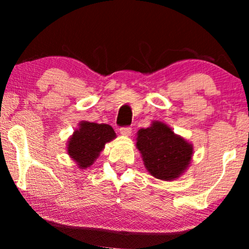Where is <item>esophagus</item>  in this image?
Here are the masks:
<instances>
[{
    "label": "esophagus",
    "mask_w": 249,
    "mask_h": 249,
    "mask_svg": "<svg viewBox=\"0 0 249 249\" xmlns=\"http://www.w3.org/2000/svg\"><path fill=\"white\" fill-rule=\"evenodd\" d=\"M119 132H121L122 136L130 137L131 136V132H132V130H131V127H122Z\"/></svg>",
    "instance_id": "obj_1"
}]
</instances>
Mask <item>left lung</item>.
<instances>
[{
  "instance_id": "8db88e82",
  "label": "left lung",
  "mask_w": 249,
  "mask_h": 249,
  "mask_svg": "<svg viewBox=\"0 0 249 249\" xmlns=\"http://www.w3.org/2000/svg\"><path fill=\"white\" fill-rule=\"evenodd\" d=\"M136 141L145 167L157 179H178L192 160L193 145L162 122L154 121L148 127L141 128Z\"/></svg>"
}]
</instances>
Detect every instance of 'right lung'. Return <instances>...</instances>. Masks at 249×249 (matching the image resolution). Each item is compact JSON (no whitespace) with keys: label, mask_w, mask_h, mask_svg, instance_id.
<instances>
[{"label":"right lung","mask_w":249,"mask_h":249,"mask_svg":"<svg viewBox=\"0 0 249 249\" xmlns=\"http://www.w3.org/2000/svg\"><path fill=\"white\" fill-rule=\"evenodd\" d=\"M116 137L110 125L82 121L68 141L67 152L79 168L90 167L104 150L105 144Z\"/></svg>","instance_id":"add662e5"}]
</instances>
